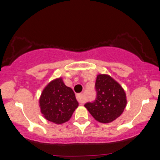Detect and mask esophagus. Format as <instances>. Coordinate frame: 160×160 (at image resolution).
<instances>
[{
  "label": "esophagus",
  "mask_w": 160,
  "mask_h": 160,
  "mask_svg": "<svg viewBox=\"0 0 160 160\" xmlns=\"http://www.w3.org/2000/svg\"><path fill=\"white\" fill-rule=\"evenodd\" d=\"M76 98H77L78 102L80 103H83L85 102V99H84V96H83L82 93H79L76 95Z\"/></svg>",
  "instance_id": "esophagus-1"
}]
</instances>
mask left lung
I'll return each mask as SVG.
<instances>
[{
	"mask_svg": "<svg viewBox=\"0 0 160 160\" xmlns=\"http://www.w3.org/2000/svg\"><path fill=\"white\" fill-rule=\"evenodd\" d=\"M95 89L96 99L85 104L91 115L102 123L111 122L119 118L127 103L122 86L109 75H98Z\"/></svg>",
	"mask_w": 160,
	"mask_h": 160,
	"instance_id": "obj_1",
	"label": "left lung"
}]
</instances>
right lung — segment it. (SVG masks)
Segmentation results:
<instances>
[{
  "mask_svg": "<svg viewBox=\"0 0 160 160\" xmlns=\"http://www.w3.org/2000/svg\"><path fill=\"white\" fill-rule=\"evenodd\" d=\"M39 103L44 118L56 124L67 122L78 107L75 93L64 85L62 78L51 81L45 88Z\"/></svg>",
  "mask_w": 160,
  "mask_h": 160,
  "instance_id": "obj_1",
  "label": "right lung"
}]
</instances>
